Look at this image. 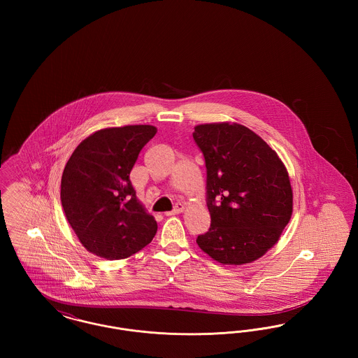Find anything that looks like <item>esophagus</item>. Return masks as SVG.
I'll return each mask as SVG.
<instances>
[{
  "instance_id": "obj_1",
  "label": "esophagus",
  "mask_w": 358,
  "mask_h": 358,
  "mask_svg": "<svg viewBox=\"0 0 358 358\" xmlns=\"http://www.w3.org/2000/svg\"><path fill=\"white\" fill-rule=\"evenodd\" d=\"M184 210V205L182 204H177L174 206V209L171 210V212H166L165 215L166 216H174V215H178V213H181Z\"/></svg>"
}]
</instances>
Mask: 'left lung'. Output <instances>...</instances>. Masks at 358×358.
Returning a JSON list of instances; mask_svg holds the SVG:
<instances>
[{"label":"left lung","mask_w":358,"mask_h":358,"mask_svg":"<svg viewBox=\"0 0 358 358\" xmlns=\"http://www.w3.org/2000/svg\"><path fill=\"white\" fill-rule=\"evenodd\" d=\"M204 154L209 231L197 238L222 264H245L278 243L292 215L289 173L260 136L238 123L194 127Z\"/></svg>","instance_id":"1"}]
</instances>
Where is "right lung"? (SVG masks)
<instances>
[{"label": "right lung", "instance_id": "right-lung-1", "mask_svg": "<svg viewBox=\"0 0 358 358\" xmlns=\"http://www.w3.org/2000/svg\"><path fill=\"white\" fill-rule=\"evenodd\" d=\"M155 133L150 124L102 129L69 157L62 205L79 241L94 255L126 259L153 240L157 222L136 199L130 171Z\"/></svg>", "mask_w": 358, "mask_h": 358}]
</instances>
